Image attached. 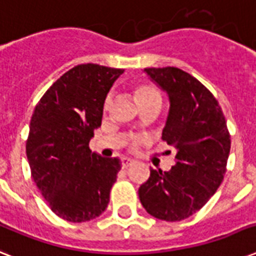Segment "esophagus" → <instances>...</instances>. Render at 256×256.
I'll use <instances>...</instances> for the list:
<instances>
[{"instance_id": "34e87169", "label": "esophagus", "mask_w": 256, "mask_h": 256, "mask_svg": "<svg viewBox=\"0 0 256 256\" xmlns=\"http://www.w3.org/2000/svg\"><path fill=\"white\" fill-rule=\"evenodd\" d=\"M132 164H134V160H130V158H124V160H122V168H130Z\"/></svg>"}]
</instances>
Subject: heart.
Returning a JSON list of instances; mask_svg holds the SVG:
<instances>
[{"mask_svg": "<svg viewBox=\"0 0 256 256\" xmlns=\"http://www.w3.org/2000/svg\"><path fill=\"white\" fill-rule=\"evenodd\" d=\"M134 94H136V98L138 100V104H146V102H150V100H162V96H160V90L152 85H148V84H142V85L136 86L134 88ZM112 104V96H108L104 100V108H108Z\"/></svg>", "mask_w": 256, "mask_h": 256, "instance_id": "obj_1", "label": "heart"}]
</instances>
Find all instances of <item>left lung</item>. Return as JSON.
I'll list each match as a JSON object with an SVG mask.
<instances>
[{"label": "left lung", "instance_id": "1", "mask_svg": "<svg viewBox=\"0 0 256 256\" xmlns=\"http://www.w3.org/2000/svg\"><path fill=\"white\" fill-rule=\"evenodd\" d=\"M170 100L162 140L176 148L168 171L150 170L138 194L156 219L179 222L200 210L226 172L231 140L218 100L206 86L178 68L144 70Z\"/></svg>", "mask_w": 256, "mask_h": 256}]
</instances>
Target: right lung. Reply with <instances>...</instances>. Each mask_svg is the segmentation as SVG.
Listing matches in <instances>:
<instances>
[{"instance_id":"add662e5","label":"right lung","mask_w":256,"mask_h":256,"mask_svg":"<svg viewBox=\"0 0 256 256\" xmlns=\"http://www.w3.org/2000/svg\"><path fill=\"white\" fill-rule=\"evenodd\" d=\"M124 69L96 64L74 66L42 96L30 120L26 156L32 176L60 218L88 222L108 204L120 170L118 158L92 152L108 90Z\"/></svg>"}]
</instances>
